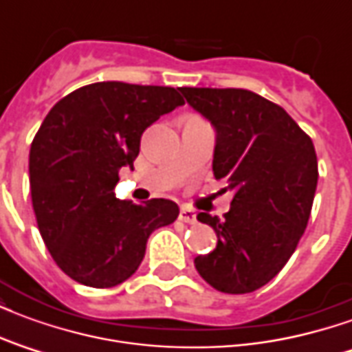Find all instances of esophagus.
I'll return each mask as SVG.
<instances>
[{
    "mask_svg": "<svg viewBox=\"0 0 352 352\" xmlns=\"http://www.w3.org/2000/svg\"><path fill=\"white\" fill-rule=\"evenodd\" d=\"M179 221L186 222V224H196L198 222V214H196V211L188 209V207H183L181 213H179Z\"/></svg>",
    "mask_w": 352,
    "mask_h": 352,
    "instance_id": "esophagus-1",
    "label": "esophagus"
}]
</instances>
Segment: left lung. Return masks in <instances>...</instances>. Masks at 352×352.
I'll return each mask as SVG.
<instances>
[{
	"label": "left lung",
	"mask_w": 352,
	"mask_h": 352,
	"mask_svg": "<svg viewBox=\"0 0 352 352\" xmlns=\"http://www.w3.org/2000/svg\"><path fill=\"white\" fill-rule=\"evenodd\" d=\"M181 92L217 128L214 177L234 190L222 221L198 214L219 243L194 265L221 292H254L283 270L305 232L318 179L315 146L285 109L251 90Z\"/></svg>",
	"instance_id": "obj_1"
}]
</instances>
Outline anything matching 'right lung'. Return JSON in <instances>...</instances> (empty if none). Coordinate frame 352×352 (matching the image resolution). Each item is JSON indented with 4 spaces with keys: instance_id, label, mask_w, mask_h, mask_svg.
Segmentation results:
<instances>
[{
    "instance_id": "obj_1",
    "label": "right lung",
    "mask_w": 352,
    "mask_h": 352,
    "mask_svg": "<svg viewBox=\"0 0 352 352\" xmlns=\"http://www.w3.org/2000/svg\"><path fill=\"white\" fill-rule=\"evenodd\" d=\"M171 87L118 80L77 88L45 116L30 148L37 228L73 280L111 288L131 277L146 239L179 217L175 201L115 198L120 168L133 169L143 131L183 105Z\"/></svg>"
}]
</instances>
